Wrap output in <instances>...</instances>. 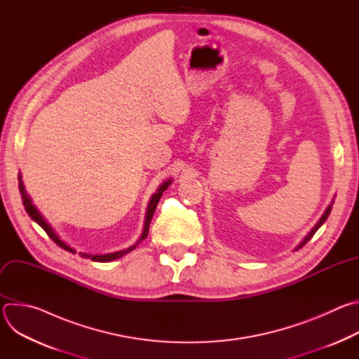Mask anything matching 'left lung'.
Returning <instances> with one entry per match:
<instances>
[{
	"label": "left lung",
	"instance_id": "1",
	"mask_svg": "<svg viewBox=\"0 0 359 359\" xmlns=\"http://www.w3.org/2000/svg\"><path fill=\"white\" fill-rule=\"evenodd\" d=\"M332 204H334V198H332V201H331V204H330V206L327 208V210L324 212V215L321 216V219H320V220L317 222V224H316V226H314V227L311 229V231H310L309 234H306V236L304 237V240H302V241H301V243H299V244H298V245L295 247V250H299V248H301V247H302L304 244H306V243H309V241H310V240L313 238V236H314V234L317 233V230H318V229H320V227H321V226H323V224L325 223V220L328 219V216H330V213H331V209H332Z\"/></svg>",
	"mask_w": 359,
	"mask_h": 359
}]
</instances>
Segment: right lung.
<instances>
[{"label": "right lung", "instance_id": "right-lung-1", "mask_svg": "<svg viewBox=\"0 0 359 359\" xmlns=\"http://www.w3.org/2000/svg\"><path fill=\"white\" fill-rule=\"evenodd\" d=\"M170 183H172V179L165 180V182L158 187L156 193L150 197V201H149V204H147V210H146V217H144V227H143V231H142V234H140L139 240H137L133 245H130V247H128V248H123V250H119V251L108 252V254H88V252H79V254H81V257H83V259H90L92 262H97V263H109V262H114V260H118V259L123 257L125 254H128V252H130L132 250H135V248H136V245H137L142 240H144V238L147 237L149 226H150V222H151L153 213H155V210H156V206H158V203H159V200H161V197H162L163 191L170 186ZM18 187H20V193H21L22 204H24V208H25L27 213L29 215V217H31L35 223H38V224L45 230V233L49 236V238H50V240L55 241V243H57L60 247H62L64 250H67V251H69V252L75 254V252H76V250H75V248H72V247H71V245H68L64 240H61V238H60V236L55 233V230H54L53 227H50V224L43 219V216H42V215L39 213V210L35 208V204L32 203V200H31L29 194H28V193H27V190H25V186H24V182H22V176H21V173L18 175Z\"/></svg>", "mask_w": 359, "mask_h": 359}]
</instances>
